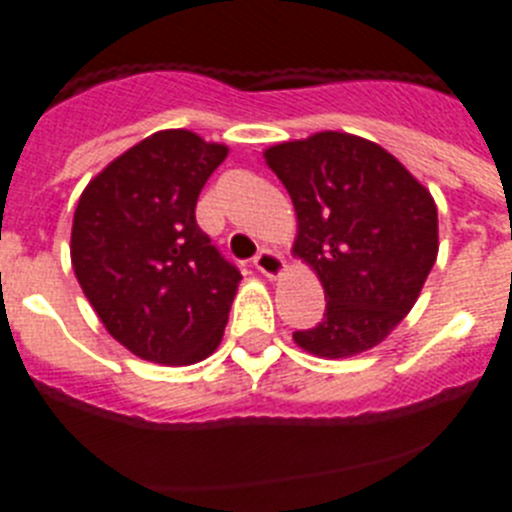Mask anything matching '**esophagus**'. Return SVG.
Instances as JSON below:
<instances>
[{
    "mask_svg": "<svg viewBox=\"0 0 512 512\" xmlns=\"http://www.w3.org/2000/svg\"><path fill=\"white\" fill-rule=\"evenodd\" d=\"M253 266H256L264 277L277 279L284 271V256L279 251H274V248H261V251L253 256Z\"/></svg>",
    "mask_w": 512,
    "mask_h": 512,
    "instance_id": "obj_1",
    "label": "esophagus"
}]
</instances>
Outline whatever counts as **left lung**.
I'll return each mask as SVG.
<instances>
[{"mask_svg":"<svg viewBox=\"0 0 512 512\" xmlns=\"http://www.w3.org/2000/svg\"><path fill=\"white\" fill-rule=\"evenodd\" d=\"M297 212L292 251L325 289L323 320L295 330L297 346L346 359L377 346L410 312L438 256L431 192L382 146L315 133L264 153Z\"/></svg>","mask_w":512,"mask_h":512,"instance_id":"8db88e82","label":"left lung"}]
</instances>
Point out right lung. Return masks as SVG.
Instances as JSON below:
<instances>
[{"label": "right lung", "instance_id": "add662e5", "mask_svg": "<svg viewBox=\"0 0 512 512\" xmlns=\"http://www.w3.org/2000/svg\"><path fill=\"white\" fill-rule=\"evenodd\" d=\"M225 156L189 130H161L94 176L76 205V279L110 336L140 359L187 366L223 338L241 271L194 207Z\"/></svg>", "mask_w": 512, "mask_h": 512}]
</instances>
